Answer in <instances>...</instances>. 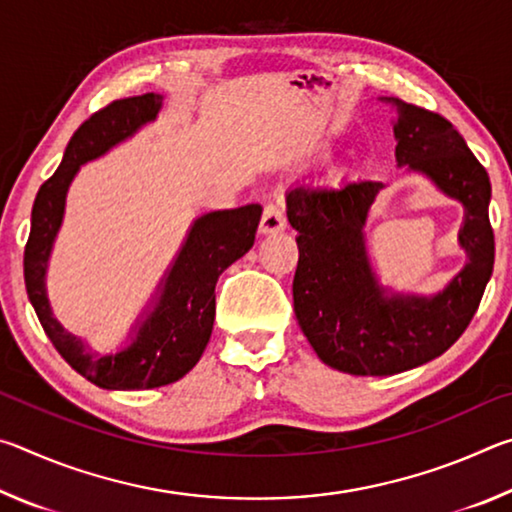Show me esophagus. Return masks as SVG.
I'll list each match as a JSON object with an SVG mask.
<instances>
[{
  "label": "esophagus",
  "mask_w": 512,
  "mask_h": 512,
  "mask_svg": "<svg viewBox=\"0 0 512 512\" xmlns=\"http://www.w3.org/2000/svg\"><path fill=\"white\" fill-rule=\"evenodd\" d=\"M284 230H287V216L277 205H266L262 221H259V235H277Z\"/></svg>",
  "instance_id": "1"
}]
</instances>
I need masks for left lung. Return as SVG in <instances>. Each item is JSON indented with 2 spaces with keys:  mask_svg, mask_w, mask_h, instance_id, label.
Listing matches in <instances>:
<instances>
[{
  "mask_svg": "<svg viewBox=\"0 0 512 512\" xmlns=\"http://www.w3.org/2000/svg\"><path fill=\"white\" fill-rule=\"evenodd\" d=\"M397 167L420 173L440 194L463 205L458 246L467 262L431 296L388 289L368 255L366 221L381 183L296 185L287 219L298 230L293 309L318 359L357 377L418 368L452 348L479 309L495 264L488 205L490 178L461 133L436 112L393 97Z\"/></svg>",
  "mask_w": 512,
  "mask_h": 512,
  "instance_id": "obj_1",
  "label": "left lung"
}]
</instances>
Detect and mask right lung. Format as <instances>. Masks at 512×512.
<instances>
[{"instance_id":"right-lung-1","label":"right lung","mask_w":512,"mask_h":512,"mask_svg":"<svg viewBox=\"0 0 512 512\" xmlns=\"http://www.w3.org/2000/svg\"><path fill=\"white\" fill-rule=\"evenodd\" d=\"M162 94L112 101L83 121L69 140L63 162L40 187L31 210V235L24 248V282L33 309L49 341L69 366L106 391H146L167 386L192 370L212 336L219 275L255 244L262 207L207 212L189 225L183 246L173 257L142 314L112 352H97L58 323L47 296V268L67 192L83 164L106 155L158 119Z\"/></svg>"}]
</instances>
